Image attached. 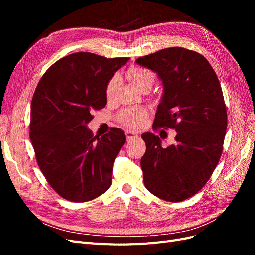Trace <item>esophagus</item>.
I'll return each mask as SVG.
<instances>
[{"instance_id": "obj_1", "label": "esophagus", "mask_w": 255, "mask_h": 255, "mask_svg": "<svg viewBox=\"0 0 255 255\" xmlns=\"http://www.w3.org/2000/svg\"><path fill=\"white\" fill-rule=\"evenodd\" d=\"M126 137H127V140H132V139H136V138H138V135L135 134V133H132V132H128V130H127L126 132Z\"/></svg>"}]
</instances>
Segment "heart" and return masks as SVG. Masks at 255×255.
<instances>
[{
  "label": "heart",
  "mask_w": 255,
  "mask_h": 255,
  "mask_svg": "<svg viewBox=\"0 0 255 255\" xmlns=\"http://www.w3.org/2000/svg\"><path fill=\"white\" fill-rule=\"evenodd\" d=\"M127 76L128 81L132 83L138 90H143L144 88H151L155 81V75L153 71L143 67H132L129 68ZM119 76L114 75L106 84L105 97L109 101L115 99L117 90L119 88ZM146 119V113L141 110H126L119 114L118 120L121 125L128 129H137L142 127Z\"/></svg>",
  "instance_id": "obj_1"
}]
</instances>
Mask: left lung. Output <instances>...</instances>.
<instances>
[{
    "instance_id": "left-lung-1",
    "label": "left lung",
    "mask_w": 255,
    "mask_h": 255,
    "mask_svg": "<svg viewBox=\"0 0 255 255\" xmlns=\"http://www.w3.org/2000/svg\"><path fill=\"white\" fill-rule=\"evenodd\" d=\"M136 63L163 82L153 128L176 132L174 144L167 148L153 133L141 135L144 186L166 201L181 202L202 189L222 154L228 118L220 83L203 55L184 48L159 50Z\"/></svg>"
}]
</instances>
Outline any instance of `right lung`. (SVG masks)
I'll return each instance as SVG.
<instances>
[{
	"instance_id": "right-lung-1",
	"label": "right lung",
	"mask_w": 255,
	"mask_h": 255,
	"mask_svg": "<svg viewBox=\"0 0 255 255\" xmlns=\"http://www.w3.org/2000/svg\"><path fill=\"white\" fill-rule=\"evenodd\" d=\"M128 59L73 53L54 63L37 85L29 138L44 177L68 201H90L111 186L125 133L114 128L94 136L87 123L105 106L106 84Z\"/></svg>"
}]
</instances>
